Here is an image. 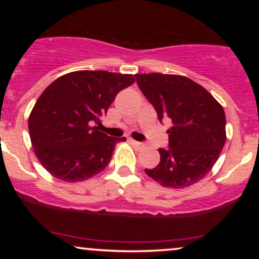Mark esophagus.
<instances>
[{"label": "esophagus", "instance_id": "34e87169", "mask_svg": "<svg viewBox=\"0 0 259 259\" xmlns=\"http://www.w3.org/2000/svg\"><path fill=\"white\" fill-rule=\"evenodd\" d=\"M130 142H132V145L135 148H138V150H142V148L145 147V145L142 144V142H139V141H135V140H133V139H130L129 140Z\"/></svg>", "mask_w": 259, "mask_h": 259}]
</instances>
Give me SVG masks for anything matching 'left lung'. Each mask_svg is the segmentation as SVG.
Segmentation results:
<instances>
[{
	"instance_id": "obj_1",
	"label": "left lung",
	"mask_w": 259,
	"mask_h": 259,
	"mask_svg": "<svg viewBox=\"0 0 259 259\" xmlns=\"http://www.w3.org/2000/svg\"><path fill=\"white\" fill-rule=\"evenodd\" d=\"M135 78L158 119L173 123L167 130L169 148H159V164L145 171L164 187L194 185L209 173L224 147V109L203 86L186 76L151 73Z\"/></svg>"
}]
</instances>
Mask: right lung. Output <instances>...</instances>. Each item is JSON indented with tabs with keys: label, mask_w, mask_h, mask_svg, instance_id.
Masks as SVG:
<instances>
[{
	"label": "right lung",
	"mask_w": 259,
	"mask_h": 259,
	"mask_svg": "<svg viewBox=\"0 0 259 259\" xmlns=\"http://www.w3.org/2000/svg\"><path fill=\"white\" fill-rule=\"evenodd\" d=\"M134 81L132 74L78 70L45 89L29 115V134L37 159L50 174L76 183L108 165L115 145L125 138H111L96 125H101L118 92Z\"/></svg>",
	"instance_id": "right-lung-1"
}]
</instances>
